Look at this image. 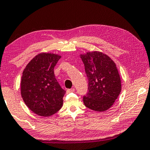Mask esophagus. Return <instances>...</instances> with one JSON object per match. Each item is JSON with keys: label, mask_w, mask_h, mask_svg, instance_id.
<instances>
[{"label": "esophagus", "mask_w": 150, "mask_h": 150, "mask_svg": "<svg viewBox=\"0 0 150 150\" xmlns=\"http://www.w3.org/2000/svg\"><path fill=\"white\" fill-rule=\"evenodd\" d=\"M74 91H75V89H73V88H71V89H67V92L70 93V92H73Z\"/></svg>", "instance_id": "1"}]
</instances>
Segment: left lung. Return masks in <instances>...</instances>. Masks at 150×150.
<instances>
[{"mask_svg":"<svg viewBox=\"0 0 150 150\" xmlns=\"http://www.w3.org/2000/svg\"><path fill=\"white\" fill-rule=\"evenodd\" d=\"M88 79V92L83 100L87 108L104 111L113 105L122 90L115 63L101 52L81 54Z\"/></svg>","mask_w":150,"mask_h":150,"instance_id":"1","label":"left lung"}]
</instances>
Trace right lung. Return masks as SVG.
<instances>
[{
  "mask_svg": "<svg viewBox=\"0 0 150 150\" xmlns=\"http://www.w3.org/2000/svg\"><path fill=\"white\" fill-rule=\"evenodd\" d=\"M61 57L41 53L27 64L21 83V96L26 105L38 115L49 117L60 110L65 91L57 81L54 67Z\"/></svg>",
  "mask_w": 150,
  "mask_h": 150,
  "instance_id": "obj_1",
  "label": "right lung"
}]
</instances>
